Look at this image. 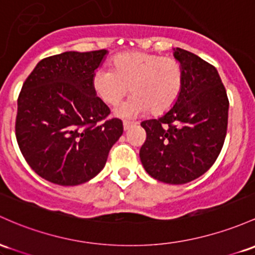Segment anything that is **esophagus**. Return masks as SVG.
<instances>
[{"label":"esophagus","instance_id":"obj_1","mask_svg":"<svg viewBox=\"0 0 255 255\" xmlns=\"http://www.w3.org/2000/svg\"><path fill=\"white\" fill-rule=\"evenodd\" d=\"M134 125V122H130V121H123V128H125V130H128L130 127Z\"/></svg>","mask_w":255,"mask_h":255}]
</instances>
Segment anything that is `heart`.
Returning <instances> with one entry per match:
<instances>
[{"label":"heart","instance_id":"heart-1","mask_svg":"<svg viewBox=\"0 0 255 255\" xmlns=\"http://www.w3.org/2000/svg\"><path fill=\"white\" fill-rule=\"evenodd\" d=\"M183 85V69L173 57L156 53L127 52L111 60V69L92 75V89L108 105H117L129 91L133 96L116 108L120 117H135L151 111L162 114L177 102Z\"/></svg>","mask_w":255,"mask_h":255}]
</instances>
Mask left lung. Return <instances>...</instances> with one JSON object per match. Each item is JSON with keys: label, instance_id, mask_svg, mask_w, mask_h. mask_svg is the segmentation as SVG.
<instances>
[{"label": "left lung", "instance_id": "1", "mask_svg": "<svg viewBox=\"0 0 255 255\" xmlns=\"http://www.w3.org/2000/svg\"><path fill=\"white\" fill-rule=\"evenodd\" d=\"M183 69L177 102L159 119L140 125L139 151L145 170L167 184H186L213 166L228 130L229 99L217 69L189 50L175 48Z\"/></svg>", "mask_w": 255, "mask_h": 255}]
</instances>
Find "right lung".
<instances>
[{"instance_id":"right-lung-1","label":"right lung","mask_w":255,"mask_h":255,"mask_svg":"<svg viewBox=\"0 0 255 255\" xmlns=\"http://www.w3.org/2000/svg\"><path fill=\"white\" fill-rule=\"evenodd\" d=\"M105 49L44 58L18 97L15 136L25 161L53 184L74 186L104 168L123 133L120 119L92 89V75Z\"/></svg>"}]
</instances>
